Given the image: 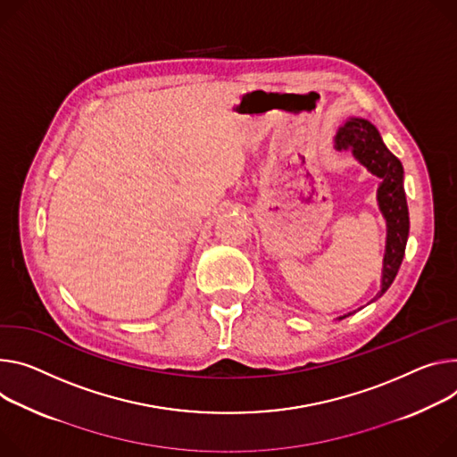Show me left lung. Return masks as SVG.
Instances as JSON below:
<instances>
[{
	"label": "left lung",
	"instance_id": "left-lung-1",
	"mask_svg": "<svg viewBox=\"0 0 457 457\" xmlns=\"http://www.w3.org/2000/svg\"><path fill=\"white\" fill-rule=\"evenodd\" d=\"M336 149L352 151V154L371 175L381 179V186L378 189V202L386 220V250L383 259L381 292L376 295L378 299L394 282L403 262L408 240L410 219L403 187V165L399 158L386 149L376 126H371L364 118H348L345 121V126L339 128L336 135ZM348 315H343L339 319H345Z\"/></svg>",
	"mask_w": 457,
	"mask_h": 457
}]
</instances>
